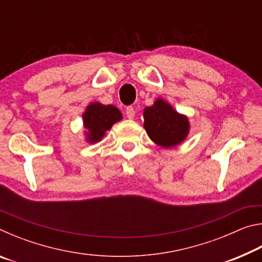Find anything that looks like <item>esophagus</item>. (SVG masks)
<instances>
[{"label":"esophagus","mask_w":262,"mask_h":262,"mask_svg":"<svg viewBox=\"0 0 262 262\" xmlns=\"http://www.w3.org/2000/svg\"><path fill=\"white\" fill-rule=\"evenodd\" d=\"M126 115L128 119H134L135 118V110L134 107H132V106H128L126 108Z\"/></svg>","instance_id":"esophagus-1"}]
</instances>
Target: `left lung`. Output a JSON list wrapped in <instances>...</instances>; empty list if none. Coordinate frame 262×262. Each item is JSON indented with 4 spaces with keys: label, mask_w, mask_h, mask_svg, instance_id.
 Here are the masks:
<instances>
[{
    "label": "left lung",
    "mask_w": 262,
    "mask_h": 262,
    "mask_svg": "<svg viewBox=\"0 0 262 262\" xmlns=\"http://www.w3.org/2000/svg\"><path fill=\"white\" fill-rule=\"evenodd\" d=\"M144 128L155 143L162 147L179 144L188 134L187 118L172 108L163 99H157L150 107L144 108Z\"/></svg>",
    "instance_id": "8db88e82"
}]
</instances>
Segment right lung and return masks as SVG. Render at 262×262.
Masks as SVG:
<instances>
[{
    "label": "right lung",
    "mask_w": 262,
    "mask_h": 262,
    "mask_svg": "<svg viewBox=\"0 0 262 262\" xmlns=\"http://www.w3.org/2000/svg\"><path fill=\"white\" fill-rule=\"evenodd\" d=\"M121 112L113 105H101L94 103L88 106L83 114L84 127L88 129V140L90 142L100 141L113 123L120 121Z\"/></svg>",
    "instance_id": "right-lung-1"
}]
</instances>
